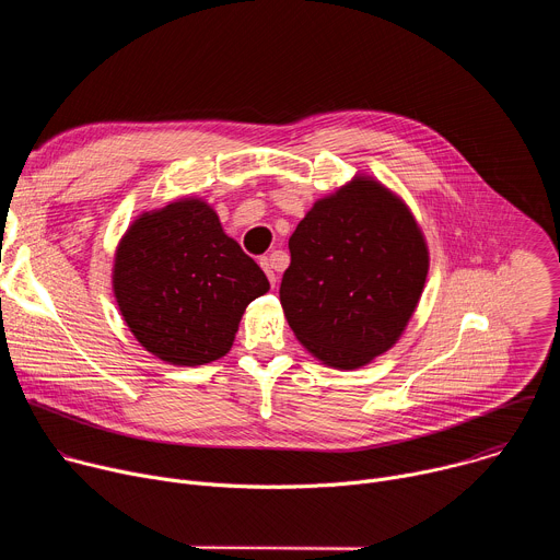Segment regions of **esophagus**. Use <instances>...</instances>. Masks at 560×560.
I'll use <instances>...</instances> for the list:
<instances>
[{"mask_svg": "<svg viewBox=\"0 0 560 560\" xmlns=\"http://www.w3.org/2000/svg\"><path fill=\"white\" fill-rule=\"evenodd\" d=\"M277 264H279V255H272V257H264V259H261V268H264V272L268 275V279H270L272 285L277 283Z\"/></svg>", "mask_w": 560, "mask_h": 560, "instance_id": "34e87169", "label": "esophagus"}]
</instances>
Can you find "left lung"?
Segmentation results:
<instances>
[{
	"mask_svg": "<svg viewBox=\"0 0 560 560\" xmlns=\"http://www.w3.org/2000/svg\"><path fill=\"white\" fill-rule=\"evenodd\" d=\"M288 248L279 299L312 357L357 370L404 335L425 285L430 253L401 197L357 175L307 210Z\"/></svg>",
	"mask_w": 560,
	"mask_h": 560,
	"instance_id": "1",
	"label": "left lung"
}]
</instances>
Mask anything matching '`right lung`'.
Instances as JSON below:
<instances>
[{
  "label": "right lung",
  "instance_id": "obj_1",
  "mask_svg": "<svg viewBox=\"0 0 560 560\" xmlns=\"http://www.w3.org/2000/svg\"><path fill=\"white\" fill-rule=\"evenodd\" d=\"M113 290L150 354L203 365L228 354L248 303L270 283L223 232L212 206L184 197L130 223L115 253Z\"/></svg>",
  "mask_w": 560,
  "mask_h": 560
}]
</instances>
